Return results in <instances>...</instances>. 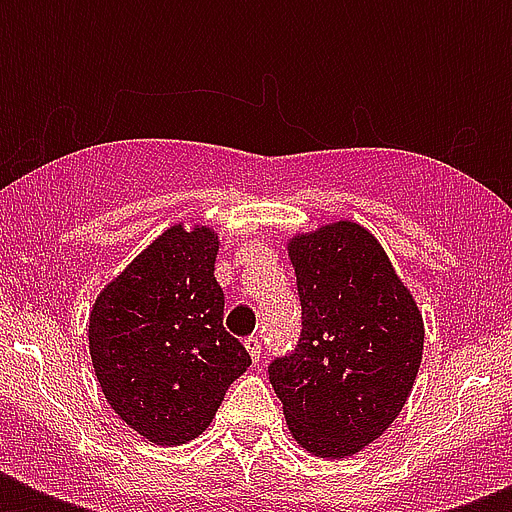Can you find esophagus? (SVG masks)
<instances>
[{"instance_id": "34e87169", "label": "esophagus", "mask_w": 512, "mask_h": 512, "mask_svg": "<svg viewBox=\"0 0 512 512\" xmlns=\"http://www.w3.org/2000/svg\"><path fill=\"white\" fill-rule=\"evenodd\" d=\"M244 348L249 350L252 361H255V364H260V353H263V348H260V340H257V337H247V340H244Z\"/></svg>"}]
</instances>
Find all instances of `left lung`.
<instances>
[{"mask_svg":"<svg viewBox=\"0 0 512 512\" xmlns=\"http://www.w3.org/2000/svg\"><path fill=\"white\" fill-rule=\"evenodd\" d=\"M303 335L268 369L297 444L324 460L353 457L393 425L425 345L417 300L369 228L332 220L287 239Z\"/></svg>","mask_w":512,"mask_h":512,"instance_id":"left-lung-1","label":"left lung"}]
</instances>
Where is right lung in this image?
Here are the masks:
<instances>
[{
	"label": "right lung",
	"mask_w": 512,
	"mask_h": 512,
	"mask_svg": "<svg viewBox=\"0 0 512 512\" xmlns=\"http://www.w3.org/2000/svg\"><path fill=\"white\" fill-rule=\"evenodd\" d=\"M217 249L212 225H170L92 303L87 337L100 390L151 444L201 436L252 364L223 329Z\"/></svg>",
	"instance_id": "add662e5"
}]
</instances>
